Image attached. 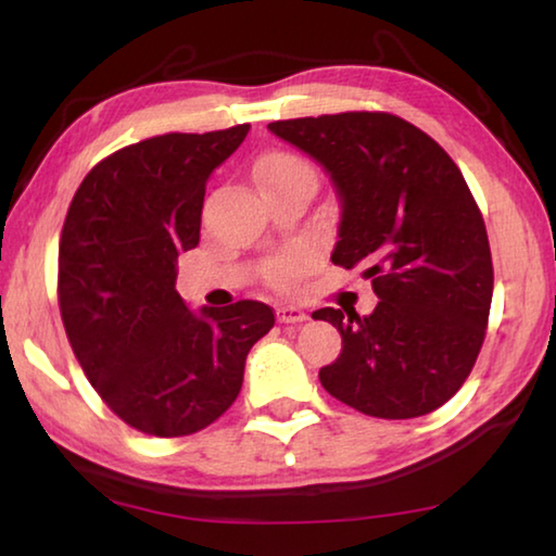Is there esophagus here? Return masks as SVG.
Here are the masks:
<instances>
[{
	"instance_id": "esophagus-1",
	"label": "esophagus",
	"mask_w": 556,
	"mask_h": 556,
	"mask_svg": "<svg viewBox=\"0 0 556 556\" xmlns=\"http://www.w3.org/2000/svg\"><path fill=\"white\" fill-rule=\"evenodd\" d=\"M306 318L308 316L301 312L299 306H279L277 308V321L279 324H304Z\"/></svg>"
}]
</instances>
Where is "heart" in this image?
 Masks as SVG:
<instances>
[{"mask_svg": "<svg viewBox=\"0 0 556 556\" xmlns=\"http://www.w3.org/2000/svg\"><path fill=\"white\" fill-rule=\"evenodd\" d=\"M255 176L262 188L281 186V184H306L316 188V174L304 159L294 154H271L265 156L255 166ZM308 269V255L301 250L287 252L267 267V281L275 287H289Z\"/></svg>", "mask_w": 556, "mask_h": 556, "instance_id": "heart-1", "label": "heart"}]
</instances>
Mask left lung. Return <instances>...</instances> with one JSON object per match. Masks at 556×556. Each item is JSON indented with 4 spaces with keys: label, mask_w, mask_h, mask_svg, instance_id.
<instances>
[{
    "label": "left lung",
    "mask_w": 556,
    "mask_h": 556,
    "mask_svg": "<svg viewBox=\"0 0 556 556\" xmlns=\"http://www.w3.org/2000/svg\"><path fill=\"white\" fill-rule=\"evenodd\" d=\"M314 156L341 199L333 265H365L378 306L318 308L343 351L318 372L328 394L380 419L439 409L481 353L493 260L481 208L460 168L427 131L390 112L267 125Z\"/></svg>",
    "instance_id": "left-lung-1"
}]
</instances>
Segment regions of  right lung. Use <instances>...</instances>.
<instances>
[{
    "instance_id": "obj_1",
    "label": "right lung",
    "mask_w": 556,
    "mask_h": 556,
    "mask_svg": "<svg viewBox=\"0 0 556 556\" xmlns=\"http://www.w3.org/2000/svg\"><path fill=\"white\" fill-rule=\"evenodd\" d=\"M250 125L149 137L83 178L59 244V306L102 402L149 437L213 425L242 388L244 357L275 326L262 301L188 312L178 255L201 240L205 181Z\"/></svg>"
}]
</instances>
